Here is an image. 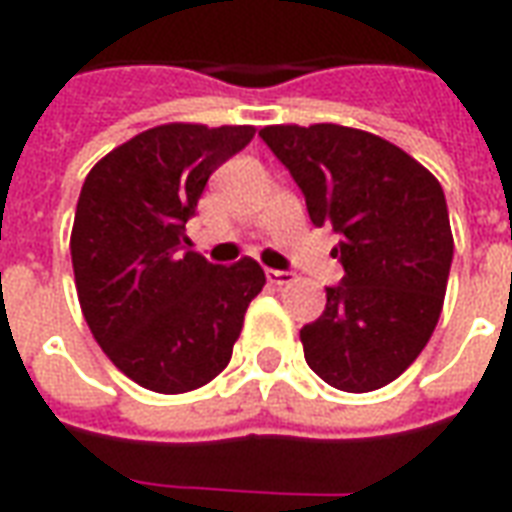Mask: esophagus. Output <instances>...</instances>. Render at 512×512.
<instances>
[{
	"label": "esophagus",
	"instance_id": "34e87169",
	"mask_svg": "<svg viewBox=\"0 0 512 512\" xmlns=\"http://www.w3.org/2000/svg\"><path fill=\"white\" fill-rule=\"evenodd\" d=\"M266 279L271 285H290L296 274L293 271H277V268H266Z\"/></svg>",
	"mask_w": 512,
	"mask_h": 512
}]
</instances>
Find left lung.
<instances>
[{
  "label": "left lung",
  "instance_id": "left-lung-1",
  "mask_svg": "<svg viewBox=\"0 0 512 512\" xmlns=\"http://www.w3.org/2000/svg\"><path fill=\"white\" fill-rule=\"evenodd\" d=\"M268 150L307 200L315 227L340 235L345 277L301 329L307 365L334 389L373 392L428 345L444 304L452 233L439 180L400 147L359 128L268 126Z\"/></svg>",
  "mask_w": 512,
  "mask_h": 512
}]
</instances>
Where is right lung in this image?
Wrapping results in <instances>:
<instances>
[{
  "label": "right lung",
  "mask_w": 512,
  "mask_h": 512,
  "mask_svg": "<svg viewBox=\"0 0 512 512\" xmlns=\"http://www.w3.org/2000/svg\"><path fill=\"white\" fill-rule=\"evenodd\" d=\"M252 136V126L169 123L84 180L71 235L79 304L104 354L145 389L180 395L219 376L266 285L252 257L213 266L186 238L208 178Z\"/></svg>",
  "instance_id": "obj_1"
}]
</instances>
